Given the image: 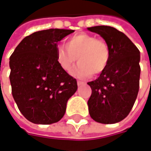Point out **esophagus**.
Listing matches in <instances>:
<instances>
[{
  "label": "esophagus",
  "instance_id": "1",
  "mask_svg": "<svg viewBox=\"0 0 151 151\" xmlns=\"http://www.w3.org/2000/svg\"><path fill=\"white\" fill-rule=\"evenodd\" d=\"M77 84H78V86H81V85H85L86 83H85V82H83V81H78V82H77Z\"/></svg>",
  "mask_w": 151,
  "mask_h": 151
}]
</instances>
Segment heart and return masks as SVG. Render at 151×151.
<instances>
[{
	"label": "heart",
	"instance_id": "b5f03b06",
	"mask_svg": "<svg viewBox=\"0 0 151 151\" xmlns=\"http://www.w3.org/2000/svg\"><path fill=\"white\" fill-rule=\"evenodd\" d=\"M76 57L78 64L72 74L77 78H88L103 73L107 67L111 52L107 43L97 40L95 36L86 33L76 34L70 37L65 46L56 47V61L63 71L70 73Z\"/></svg>",
	"mask_w": 151,
	"mask_h": 151
}]
</instances>
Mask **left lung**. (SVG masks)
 <instances>
[{
    "label": "left lung",
    "instance_id": "obj_1",
    "mask_svg": "<svg viewBox=\"0 0 151 151\" xmlns=\"http://www.w3.org/2000/svg\"><path fill=\"white\" fill-rule=\"evenodd\" d=\"M99 35L111 52L110 61L100 76L88 82L91 117L101 124H116L129 115L139 90L140 52L124 33L108 26L87 27Z\"/></svg>",
    "mask_w": 151,
    "mask_h": 151
}]
</instances>
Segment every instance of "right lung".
<instances>
[{"instance_id": "add662e5", "label": "right lung", "mask_w": 151, "mask_h": 151, "mask_svg": "<svg viewBox=\"0 0 151 151\" xmlns=\"http://www.w3.org/2000/svg\"><path fill=\"white\" fill-rule=\"evenodd\" d=\"M50 28L25 37L9 59L12 94L22 115L37 124L57 123L78 89L75 78L56 61L58 42L73 33Z\"/></svg>"}]
</instances>
